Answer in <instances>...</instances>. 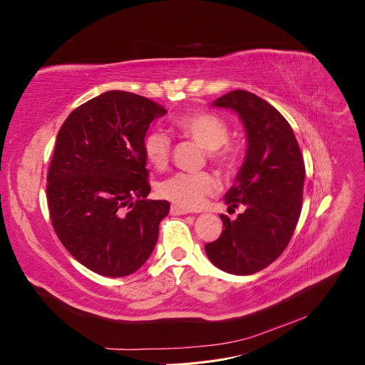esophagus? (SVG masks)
<instances>
[{
  "label": "esophagus",
  "instance_id": "1",
  "mask_svg": "<svg viewBox=\"0 0 365 365\" xmlns=\"http://www.w3.org/2000/svg\"><path fill=\"white\" fill-rule=\"evenodd\" d=\"M170 213L173 216H181V215H189L190 212H189V210H184V208L178 207V205H172L170 207Z\"/></svg>",
  "mask_w": 365,
  "mask_h": 365
}]
</instances>
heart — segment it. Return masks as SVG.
Returning a JSON list of instances; mask_svg holds the SVG:
<instances>
[{"instance_id":"heart-1","label":"heart","mask_w":365,"mask_h":365,"mask_svg":"<svg viewBox=\"0 0 365 365\" xmlns=\"http://www.w3.org/2000/svg\"><path fill=\"white\" fill-rule=\"evenodd\" d=\"M176 129L207 149L210 160L220 168H233L236 157L235 150L227 145L228 126L222 118L212 113L195 111L176 120ZM143 152L150 165L163 169L169 161L170 140L163 132L152 130L143 140ZM217 190L219 181L208 172L175 173L158 187L161 197L184 210L201 208L207 197Z\"/></svg>"}]
</instances>
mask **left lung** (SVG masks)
<instances>
[{"label":"left lung","mask_w":365,"mask_h":365,"mask_svg":"<svg viewBox=\"0 0 365 365\" xmlns=\"http://www.w3.org/2000/svg\"><path fill=\"white\" fill-rule=\"evenodd\" d=\"M213 106L237 113L247 134L245 161L225 193L230 210L245 212L230 220L205 245L207 257L228 274L250 275L267 268L288 247L302 213L304 161L291 125L259 96L236 90Z\"/></svg>","instance_id":"obj_1"}]
</instances>
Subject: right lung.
Here are the masks:
<instances>
[{"label":"right lung","mask_w":365,"mask_h":365,"mask_svg":"<svg viewBox=\"0 0 365 365\" xmlns=\"http://www.w3.org/2000/svg\"><path fill=\"white\" fill-rule=\"evenodd\" d=\"M165 109L126 91H106L63 121L47 175L54 231L71 256L106 277L140 269L169 215L168 201L146 200L143 140Z\"/></svg>","instance_id":"obj_1"}]
</instances>
